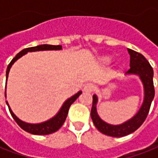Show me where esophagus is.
<instances>
[{
    "instance_id": "esophagus-1",
    "label": "esophagus",
    "mask_w": 158,
    "mask_h": 158,
    "mask_svg": "<svg viewBox=\"0 0 158 158\" xmlns=\"http://www.w3.org/2000/svg\"><path fill=\"white\" fill-rule=\"evenodd\" d=\"M83 89H84V91H86V92H91L95 89V85L91 82H88L84 85Z\"/></svg>"
}]
</instances>
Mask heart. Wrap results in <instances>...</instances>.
Here are the masks:
<instances>
[{"label":"heart","mask_w":158,"mask_h":158,"mask_svg":"<svg viewBox=\"0 0 158 158\" xmlns=\"http://www.w3.org/2000/svg\"><path fill=\"white\" fill-rule=\"evenodd\" d=\"M105 60H106V61H109V60H110V59H109V58H106Z\"/></svg>","instance_id":"heart-1"}]
</instances>
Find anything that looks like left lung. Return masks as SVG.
<instances>
[{
  "label": "left lung",
  "instance_id": "left-lung-1",
  "mask_svg": "<svg viewBox=\"0 0 158 158\" xmlns=\"http://www.w3.org/2000/svg\"><path fill=\"white\" fill-rule=\"evenodd\" d=\"M130 55V69L127 71V74H134L140 76L144 86V100L143 106L140 108L136 114L133 118L126 121L121 125H110L103 121L97 112V102L98 98L93 95L92 107L90 116L95 127L100 131L102 134L112 137H122L129 135L138 129L146 119L151 102L155 96V89L153 83V69L143 54L135 52L134 50L127 49Z\"/></svg>",
  "mask_w": 158,
  "mask_h": 158
}]
</instances>
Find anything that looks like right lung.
<instances>
[{"label":"right lung","mask_w":158,"mask_h":158,"mask_svg":"<svg viewBox=\"0 0 158 158\" xmlns=\"http://www.w3.org/2000/svg\"><path fill=\"white\" fill-rule=\"evenodd\" d=\"M62 48L61 46H52V45H40V46H33V47H29V48H25L23 50H22L21 52H18L15 57L10 61V63L9 64L8 68H7V71H6V76L8 79V76H9V72L11 66L14 64L15 60H17L20 57H22L23 54L27 53L28 52H36V51H45V50H60ZM82 94V91L77 92L76 95H74L73 97H71L70 98H69L67 101H65V103L63 104L62 107L60 108V112H58L57 114L52 118L51 119L47 120L46 122L43 123H40V124H30V123H26L22 121L21 119L17 118L15 114L13 113V112L11 111L10 107H9L8 102L6 101L7 105L9 106V112L10 114L12 115L13 118L15 119V121L18 124V126L21 127L22 129H23L24 131H26L30 134L32 135H49L54 133L57 130H59L60 128V127L63 125L65 122V119L68 116V112L69 110L70 106L76 101V99ZM5 97H6V89H5Z\"/></svg>","instance_id":"right-lung-1"}]
</instances>
